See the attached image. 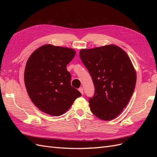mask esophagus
<instances>
[{
	"label": "esophagus",
	"instance_id": "1",
	"mask_svg": "<svg viewBox=\"0 0 157 157\" xmlns=\"http://www.w3.org/2000/svg\"><path fill=\"white\" fill-rule=\"evenodd\" d=\"M78 90H79V92H80V93H81L82 94H84V90H83V88H82V87L79 88H78Z\"/></svg>",
	"mask_w": 157,
	"mask_h": 157
}]
</instances>
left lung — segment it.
Returning a JSON list of instances; mask_svg holds the SVG:
<instances>
[{
    "mask_svg": "<svg viewBox=\"0 0 157 157\" xmlns=\"http://www.w3.org/2000/svg\"><path fill=\"white\" fill-rule=\"evenodd\" d=\"M79 54L94 84V95L89 98L92 113L103 121L114 119L128 105L136 86L129 56L113 44L82 49Z\"/></svg>",
    "mask_w": 157,
    "mask_h": 157,
    "instance_id": "1",
    "label": "left lung"
}]
</instances>
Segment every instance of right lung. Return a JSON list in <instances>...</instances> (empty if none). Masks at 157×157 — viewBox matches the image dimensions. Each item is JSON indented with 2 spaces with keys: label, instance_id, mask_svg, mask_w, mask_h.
<instances>
[{
  "label": "right lung",
  "instance_id": "add662e5",
  "mask_svg": "<svg viewBox=\"0 0 157 157\" xmlns=\"http://www.w3.org/2000/svg\"><path fill=\"white\" fill-rule=\"evenodd\" d=\"M76 54L75 50L52 44L34 51L26 63L24 81L35 105L52 116L63 115L81 96L71 86L67 65Z\"/></svg>",
  "mask_w": 157,
  "mask_h": 157
}]
</instances>
